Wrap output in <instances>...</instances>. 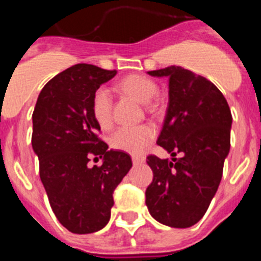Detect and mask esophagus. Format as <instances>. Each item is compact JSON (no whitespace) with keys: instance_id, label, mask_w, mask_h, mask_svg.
<instances>
[{"instance_id":"34e87169","label":"esophagus","mask_w":261,"mask_h":261,"mask_svg":"<svg viewBox=\"0 0 261 261\" xmlns=\"http://www.w3.org/2000/svg\"><path fill=\"white\" fill-rule=\"evenodd\" d=\"M133 165H141V163L145 162V158L144 156H133Z\"/></svg>"}]
</instances>
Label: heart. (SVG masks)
<instances>
[{
    "label": "heart",
    "instance_id": "1",
    "mask_svg": "<svg viewBox=\"0 0 261 261\" xmlns=\"http://www.w3.org/2000/svg\"><path fill=\"white\" fill-rule=\"evenodd\" d=\"M117 90L126 95L135 98L137 102L147 105L153 110L155 106L149 103L155 98L158 86L150 78L144 75L132 74L123 78L116 85ZM91 112L99 126L108 129L112 125V96L105 87H99L91 99ZM155 130L149 124H141L136 126H121L111 136V146L120 151L141 155L146 147L153 141Z\"/></svg>",
    "mask_w": 261,
    "mask_h": 261
}]
</instances>
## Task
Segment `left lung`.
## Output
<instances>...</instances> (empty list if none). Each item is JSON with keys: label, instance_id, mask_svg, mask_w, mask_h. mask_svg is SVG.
Instances as JSON below:
<instances>
[{"label": "left lung", "instance_id": "1", "mask_svg": "<svg viewBox=\"0 0 261 261\" xmlns=\"http://www.w3.org/2000/svg\"><path fill=\"white\" fill-rule=\"evenodd\" d=\"M147 73L168 78V107L156 144L181 156H147L153 181L145 202L154 220L186 229L201 220L218 190L232 116L225 96L205 77L174 65Z\"/></svg>", "mask_w": 261, "mask_h": 261}]
</instances>
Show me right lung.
Returning a JSON list of instances; mask_svg holds the SVG:
<instances>
[{
	"mask_svg": "<svg viewBox=\"0 0 261 261\" xmlns=\"http://www.w3.org/2000/svg\"><path fill=\"white\" fill-rule=\"evenodd\" d=\"M116 75L95 65L77 64L43 87L32 114V149L50 208L65 229L91 234L110 221L115 188L132 167L130 155L108 150L91 99L100 85ZM91 156L103 165L90 168Z\"/></svg>",
	"mask_w": 261,
	"mask_h": 261,
	"instance_id": "add662e5",
	"label": "right lung"
}]
</instances>
